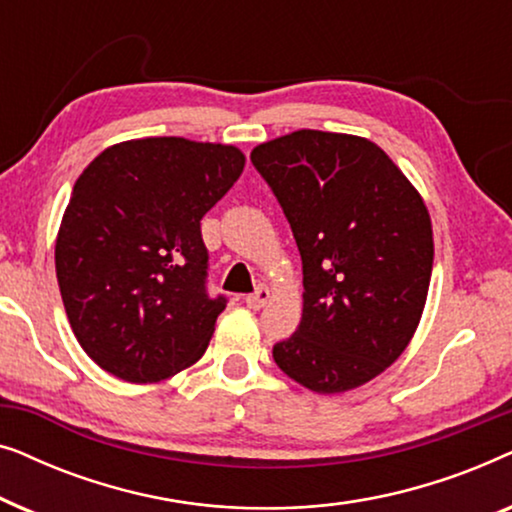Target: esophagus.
Returning <instances> with one entry per match:
<instances>
[{
    "label": "esophagus",
    "instance_id": "34e87169",
    "mask_svg": "<svg viewBox=\"0 0 512 512\" xmlns=\"http://www.w3.org/2000/svg\"><path fill=\"white\" fill-rule=\"evenodd\" d=\"M270 296L272 293L268 286H258L256 293H251V296L244 298V303H247V307H251V310H261V307L270 300Z\"/></svg>",
    "mask_w": 512,
    "mask_h": 512
}]
</instances>
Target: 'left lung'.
Masks as SVG:
<instances>
[{
    "label": "left lung",
    "instance_id": "8db88e82",
    "mask_svg": "<svg viewBox=\"0 0 512 512\" xmlns=\"http://www.w3.org/2000/svg\"><path fill=\"white\" fill-rule=\"evenodd\" d=\"M303 258V317L272 347L314 394H342L384 373L422 319L433 268L422 195L375 142L296 130L251 151Z\"/></svg>",
    "mask_w": 512,
    "mask_h": 512
}]
</instances>
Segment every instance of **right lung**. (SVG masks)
I'll return each mask as SVG.
<instances>
[{
    "mask_svg": "<svg viewBox=\"0 0 512 512\" xmlns=\"http://www.w3.org/2000/svg\"><path fill=\"white\" fill-rule=\"evenodd\" d=\"M244 160L230 144L144 137L76 179L55 240L60 296L83 352L118 380H167L205 354L226 298L207 296L200 221Z\"/></svg>",
    "mask_w": 512,
    "mask_h": 512,
    "instance_id": "add662e5",
    "label": "right lung"
}]
</instances>
